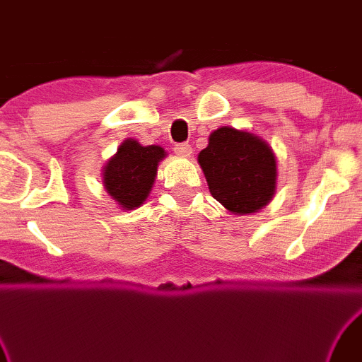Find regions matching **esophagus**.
Here are the masks:
<instances>
[{"mask_svg":"<svg viewBox=\"0 0 362 362\" xmlns=\"http://www.w3.org/2000/svg\"><path fill=\"white\" fill-rule=\"evenodd\" d=\"M173 152H175L177 156H180V157H189L192 153V146L189 142L175 144V146H173Z\"/></svg>","mask_w":362,"mask_h":362,"instance_id":"34e87169","label":"esophagus"}]
</instances>
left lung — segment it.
<instances>
[{
    "label": "left lung",
    "mask_w": 362,
    "mask_h": 362,
    "mask_svg": "<svg viewBox=\"0 0 362 362\" xmlns=\"http://www.w3.org/2000/svg\"><path fill=\"white\" fill-rule=\"evenodd\" d=\"M210 194L233 214H253L268 204L276 187V158L262 139L221 127L199 153Z\"/></svg>",
    "instance_id": "8db88e82"
}]
</instances>
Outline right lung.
Returning a JSON list of instances; mask_svg holds the SVG:
<instances>
[{
    "label": "right lung",
    "instance_id": "1",
    "mask_svg": "<svg viewBox=\"0 0 362 362\" xmlns=\"http://www.w3.org/2000/svg\"><path fill=\"white\" fill-rule=\"evenodd\" d=\"M163 156L165 152L162 147H144L127 139L104 168V187L107 194L122 209L132 210L142 205L151 194L158 160H162Z\"/></svg>",
    "mask_w": 362,
    "mask_h": 362
}]
</instances>
